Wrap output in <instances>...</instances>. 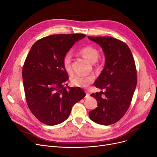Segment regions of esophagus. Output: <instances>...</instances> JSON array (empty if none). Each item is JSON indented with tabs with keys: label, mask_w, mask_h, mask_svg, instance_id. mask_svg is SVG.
Masks as SVG:
<instances>
[{
	"label": "esophagus",
	"mask_w": 157,
	"mask_h": 157,
	"mask_svg": "<svg viewBox=\"0 0 157 157\" xmlns=\"http://www.w3.org/2000/svg\"><path fill=\"white\" fill-rule=\"evenodd\" d=\"M89 97H90V94L86 92V98H89Z\"/></svg>",
	"instance_id": "34e87169"
}]
</instances>
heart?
Instances as JSON below:
<instances>
[{
    "label": "heart",
    "instance_id": "obj_1",
    "mask_svg": "<svg viewBox=\"0 0 157 157\" xmlns=\"http://www.w3.org/2000/svg\"><path fill=\"white\" fill-rule=\"evenodd\" d=\"M79 53L82 54L85 58L92 63H95L99 57V52L98 49L91 46H86L79 50ZM71 62H72V55L70 52L66 53L62 59L63 68L68 73L71 71ZM94 81L93 75H76L71 78V82L78 87L87 88L90 84Z\"/></svg>",
    "mask_w": 157,
    "mask_h": 157
}]
</instances>
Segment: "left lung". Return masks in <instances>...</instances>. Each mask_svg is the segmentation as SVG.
I'll use <instances>...</instances> for the list:
<instances>
[{"label":"left lung","instance_id":"1","mask_svg":"<svg viewBox=\"0 0 157 157\" xmlns=\"http://www.w3.org/2000/svg\"><path fill=\"white\" fill-rule=\"evenodd\" d=\"M88 38L101 47L105 57V67L94 82L105 92L91 94L96 99L98 107L90 111L89 117L99 124H113L130 107L137 84L135 61L129 47L122 41L111 36Z\"/></svg>","mask_w":157,"mask_h":157}]
</instances>
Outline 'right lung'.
<instances>
[{
	"mask_svg": "<svg viewBox=\"0 0 157 157\" xmlns=\"http://www.w3.org/2000/svg\"><path fill=\"white\" fill-rule=\"evenodd\" d=\"M84 34L53 35L32 46L22 69L26 101L40 122L54 126L69 117L76 103L85 97L79 87L63 86L69 77L62 63L64 55Z\"/></svg>",
	"mask_w": 157,
	"mask_h": 157,
	"instance_id": "right-lung-1",
	"label": "right lung"
}]
</instances>
